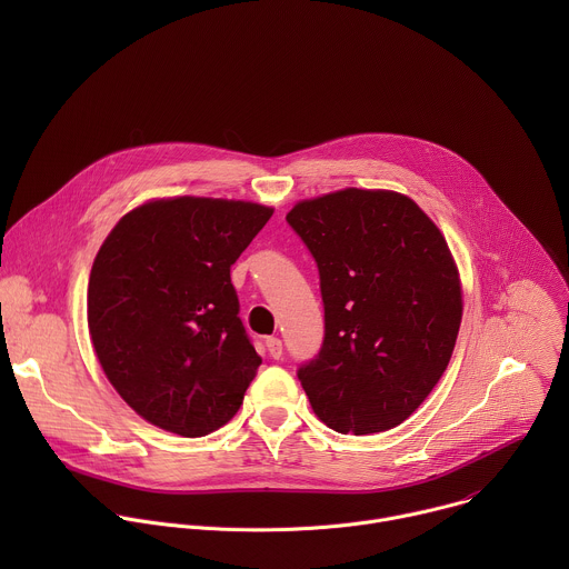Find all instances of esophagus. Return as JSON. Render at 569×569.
I'll use <instances>...</instances> for the list:
<instances>
[{
    "label": "esophagus",
    "mask_w": 569,
    "mask_h": 569,
    "mask_svg": "<svg viewBox=\"0 0 569 569\" xmlns=\"http://www.w3.org/2000/svg\"><path fill=\"white\" fill-rule=\"evenodd\" d=\"M266 347L274 360H279L283 356V342L279 338H266Z\"/></svg>",
    "instance_id": "obj_1"
}]
</instances>
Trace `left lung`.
<instances>
[{"instance_id": "1", "label": "left lung", "mask_w": 569, "mask_h": 569, "mask_svg": "<svg viewBox=\"0 0 569 569\" xmlns=\"http://www.w3.org/2000/svg\"><path fill=\"white\" fill-rule=\"evenodd\" d=\"M319 270L323 342L297 369L319 421L340 435L400 426L443 376L461 323L448 242L415 200L345 189L286 216Z\"/></svg>"}]
</instances>
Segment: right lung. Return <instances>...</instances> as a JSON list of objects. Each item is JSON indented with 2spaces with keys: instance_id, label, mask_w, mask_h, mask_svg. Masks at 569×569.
<instances>
[{
  "instance_id": "obj_1",
  "label": "right lung",
  "mask_w": 569,
  "mask_h": 569,
  "mask_svg": "<svg viewBox=\"0 0 569 569\" xmlns=\"http://www.w3.org/2000/svg\"><path fill=\"white\" fill-rule=\"evenodd\" d=\"M270 216L240 200H152L101 246L88 288L92 345L112 387L152 426L193 439L238 412L261 358L229 270Z\"/></svg>"
}]
</instances>
